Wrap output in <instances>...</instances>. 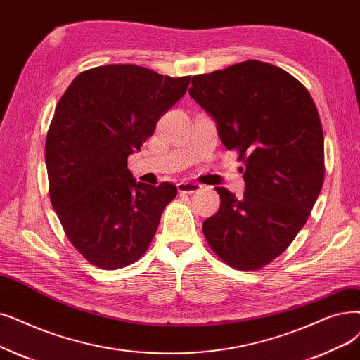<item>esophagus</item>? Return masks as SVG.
Returning a JSON list of instances; mask_svg holds the SVG:
<instances>
[{"mask_svg":"<svg viewBox=\"0 0 360 360\" xmlns=\"http://www.w3.org/2000/svg\"><path fill=\"white\" fill-rule=\"evenodd\" d=\"M201 190V185L197 182H191V181H181L178 184V191L179 193H188V194H194L197 191Z\"/></svg>","mask_w":360,"mask_h":360,"instance_id":"34e87169","label":"esophagus"}]
</instances>
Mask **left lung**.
Returning <instances> with one entry per match:
<instances>
[{
	"mask_svg": "<svg viewBox=\"0 0 360 360\" xmlns=\"http://www.w3.org/2000/svg\"><path fill=\"white\" fill-rule=\"evenodd\" d=\"M191 98L244 162L245 193L217 186L221 207L202 222L213 252L232 268L272 262L304 226L323 184V132L309 91L285 70L248 60L193 76Z\"/></svg>",
	"mask_w": 360,
	"mask_h": 360,
	"instance_id": "left-lung-1",
	"label": "left lung"
}]
</instances>
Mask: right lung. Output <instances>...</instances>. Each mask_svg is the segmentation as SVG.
<instances>
[{
	"instance_id": "1",
	"label": "right lung",
	"mask_w": 360,
	"mask_h": 360,
	"mask_svg": "<svg viewBox=\"0 0 360 360\" xmlns=\"http://www.w3.org/2000/svg\"><path fill=\"white\" fill-rule=\"evenodd\" d=\"M190 79L134 65L100 66L77 75L57 103L45 141L51 205L76 250L101 269L141 257L178 194L170 182H138L128 155Z\"/></svg>"
}]
</instances>
